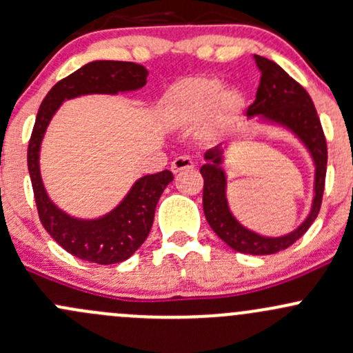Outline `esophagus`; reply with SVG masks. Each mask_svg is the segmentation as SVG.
Instances as JSON below:
<instances>
[{"instance_id": "1", "label": "esophagus", "mask_w": 353, "mask_h": 353, "mask_svg": "<svg viewBox=\"0 0 353 353\" xmlns=\"http://www.w3.org/2000/svg\"><path fill=\"white\" fill-rule=\"evenodd\" d=\"M170 169H172L174 174H179V172H183V170L194 169V162H192L191 157H186V155H181V157L174 159V162H172V165H170Z\"/></svg>"}]
</instances>
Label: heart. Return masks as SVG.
<instances>
[{"instance_id":"obj_1","label":"heart","mask_w":353,"mask_h":353,"mask_svg":"<svg viewBox=\"0 0 353 353\" xmlns=\"http://www.w3.org/2000/svg\"><path fill=\"white\" fill-rule=\"evenodd\" d=\"M243 108V96L239 89L223 88L218 77L198 76L181 84L170 99L174 121L184 127L203 120L211 132L228 128Z\"/></svg>"}]
</instances>
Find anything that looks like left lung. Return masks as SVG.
<instances>
[{"mask_svg":"<svg viewBox=\"0 0 353 353\" xmlns=\"http://www.w3.org/2000/svg\"><path fill=\"white\" fill-rule=\"evenodd\" d=\"M259 69H261V83H259L255 101L247 108L248 117L262 114L269 120L277 121L296 133L303 140L304 145L311 152L316 177H314V199L310 216L292 233L279 239H267L250 232L232 216L225 196V172L221 170V150L211 148L206 152V164L199 169L205 186H203V210L213 232L233 250L252 255H270L291 247L307 232L320 213L323 201L326 162H328V148L321 127L320 117L311 101L310 94L298 81L292 79L283 68L269 59L255 55Z\"/></svg>","mask_w":353,"mask_h":353,"instance_id":"8db88e82","label":"left lung"}]
</instances>
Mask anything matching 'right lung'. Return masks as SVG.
<instances>
[{"instance_id": "add662e5", "label": "right lung", "mask_w": 353, "mask_h": 353, "mask_svg": "<svg viewBox=\"0 0 353 353\" xmlns=\"http://www.w3.org/2000/svg\"><path fill=\"white\" fill-rule=\"evenodd\" d=\"M147 76V69L133 62H89L59 81L47 92L37 113L27 161L39 218L55 242L83 261L108 265L132 257L148 236L154 223L155 206L167 184L174 179L172 172L162 170L139 179L120 206L99 220H76L52 205L43 189L39 169L40 142L50 118L64 99L91 92L117 94L118 91H133L145 86Z\"/></svg>"}]
</instances>
